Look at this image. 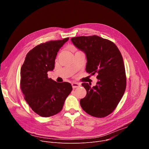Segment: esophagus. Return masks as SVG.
Wrapping results in <instances>:
<instances>
[{"mask_svg":"<svg viewBox=\"0 0 149 149\" xmlns=\"http://www.w3.org/2000/svg\"><path fill=\"white\" fill-rule=\"evenodd\" d=\"M80 86V84L78 83H76V82H73L72 83V87L73 88H78Z\"/></svg>","mask_w":149,"mask_h":149,"instance_id":"obj_1","label":"esophagus"}]
</instances>
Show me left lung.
I'll return each mask as SVG.
<instances>
[{
  "instance_id": "obj_1",
  "label": "left lung",
  "mask_w": 149,
  "mask_h": 149,
  "mask_svg": "<svg viewBox=\"0 0 149 149\" xmlns=\"http://www.w3.org/2000/svg\"><path fill=\"white\" fill-rule=\"evenodd\" d=\"M71 39L86 55V71L98 74L95 86L82 84L87 95L80 100L81 107L93 117L107 116L116 108L125 90L126 77L121 52L113 42L97 35Z\"/></svg>"
}]
</instances>
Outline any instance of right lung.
<instances>
[{
  "instance_id": "1",
  "label": "right lung",
  "mask_w": 149,
  "mask_h": 149,
  "mask_svg": "<svg viewBox=\"0 0 149 149\" xmlns=\"http://www.w3.org/2000/svg\"><path fill=\"white\" fill-rule=\"evenodd\" d=\"M69 39L51 40L34 47L26 55L20 69V88L32 110L41 117L60 112L72 88L67 82H56L47 72L55 67L59 49Z\"/></svg>"
}]
</instances>
